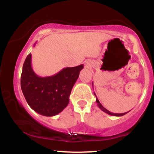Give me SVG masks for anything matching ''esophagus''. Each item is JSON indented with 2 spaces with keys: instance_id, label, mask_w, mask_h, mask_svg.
<instances>
[{
  "instance_id": "1",
  "label": "esophagus",
  "mask_w": 154,
  "mask_h": 154,
  "mask_svg": "<svg viewBox=\"0 0 154 154\" xmlns=\"http://www.w3.org/2000/svg\"><path fill=\"white\" fill-rule=\"evenodd\" d=\"M86 66H90V63H89V62H87V63H86Z\"/></svg>"
}]
</instances>
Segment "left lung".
<instances>
[{"mask_svg":"<svg viewBox=\"0 0 154 154\" xmlns=\"http://www.w3.org/2000/svg\"><path fill=\"white\" fill-rule=\"evenodd\" d=\"M92 85H93V83H92ZM94 95H95V96H96V95H95V93H94ZM96 102H97V103H98V107H99L100 109H101L102 111H104V112H105V113H106V114H109V115H111V116H121L125 115V114H126L127 113H128V112H125V113H122V114H115V113H113V112H111V111H108L106 109H105V108H104V107L103 106H102L101 104H100V101H99V100H98V98H97V97H96Z\"/></svg>","mask_w":154,"mask_h":154,"instance_id":"obj_1","label":"left lung"}]
</instances>
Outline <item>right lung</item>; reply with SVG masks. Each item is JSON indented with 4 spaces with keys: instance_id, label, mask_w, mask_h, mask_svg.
<instances>
[{
    "instance_id": "right-lung-1",
    "label": "right lung",
    "mask_w": 154,
    "mask_h": 154,
    "mask_svg": "<svg viewBox=\"0 0 154 154\" xmlns=\"http://www.w3.org/2000/svg\"><path fill=\"white\" fill-rule=\"evenodd\" d=\"M83 67V64L66 67L56 75L42 77L33 71L29 54L23 64L21 88L31 109L45 116H53L61 112L69 102L72 89Z\"/></svg>"
}]
</instances>
